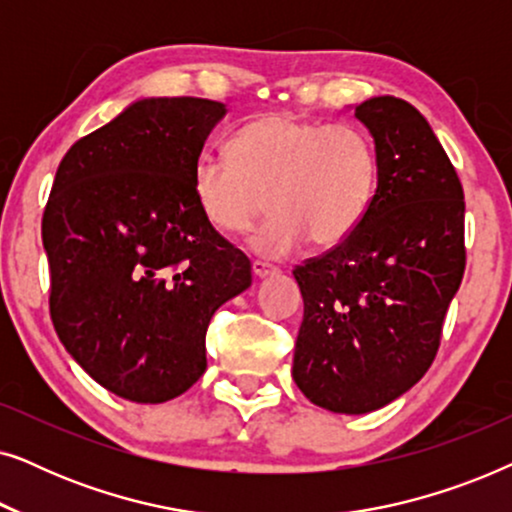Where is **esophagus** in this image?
<instances>
[{"label":"esophagus","instance_id":"1","mask_svg":"<svg viewBox=\"0 0 512 512\" xmlns=\"http://www.w3.org/2000/svg\"><path fill=\"white\" fill-rule=\"evenodd\" d=\"M251 272H254V277H258V279H263V277H268V275H272V272H275V268H272L270 263H263V261H254L251 263Z\"/></svg>","mask_w":512,"mask_h":512}]
</instances>
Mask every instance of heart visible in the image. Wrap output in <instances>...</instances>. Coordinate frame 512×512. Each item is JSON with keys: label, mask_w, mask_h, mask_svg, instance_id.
<instances>
[{"label": "heart", "mask_w": 512, "mask_h": 512, "mask_svg": "<svg viewBox=\"0 0 512 512\" xmlns=\"http://www.w3.org/2000/svg\"><path fill=\"white\" fill-rule=\"evenodd\" d=\"M226 151L228 160L195 163L193 198L209 226L226 235L249 233L268 207L272 216L251 240L268 258L289 256L305 240L335 247L375 198L377 149L356 125L270 114L237 130Z\"/></svg>", "instance_id": "obj_1"}]
</instances>
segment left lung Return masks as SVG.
I'll return each mask as SVG.
<instances>
[{
	"label": "left lung",
	"mask_w": 512,
	"mask_h": 512,
	"mask_svg": "<svg viewBox=\"0 0 512 512\" xmlns=\"http://www.w3.org/2000/svg\"><path fill=\"white\" fill-rule=\"evenodd\" d=\"M354 116L375 139V198L347 240L293 270L305 300L293 380L345 415L422 380L466 268L464 188L426 118L391 95Z\"/></svg>",
	"instance_id": "left-lung-1"
}]
</instances>
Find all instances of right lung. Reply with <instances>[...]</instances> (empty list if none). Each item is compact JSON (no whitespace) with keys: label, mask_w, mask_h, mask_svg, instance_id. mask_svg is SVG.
<instances>
[{"label":"right lung","mask_w":512,"mask_h":512,"mask_svg":"<svg viewBox=\"0 0 512 512\" xmlns=\"http://www.w3.org/2000/svg\"><path fill=\"white\" fill-rule=\"evenodd\" d=\"M226 114L202 97H151L72 144L41 237L51 319L111 394L165 403L207 368L212 314L251 284V263L209 226L193 167Z\"/></svg>","instance_id":"1"}]
</instances>
